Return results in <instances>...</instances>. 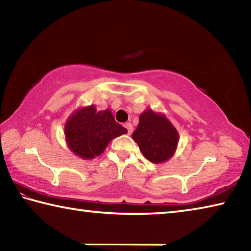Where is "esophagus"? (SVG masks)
I'll list each match as a JSON object with an SVG mask.
<instances>
[{"label":"esophagus","instance_id":"34e87169","mask_svg":"<svg viewBox=\"0 0 251 251\" xmlns=\"http://www.w3.org/2000/svg\"><path fill=\"white\" fill-rule=\"evenodd\" d=\"M124 126H125V128L127 129V134L130 135L131 133H133V125H131L130 123H126Z\"/></svg>","mask_w":251,"mask_h":251}]
</instances>
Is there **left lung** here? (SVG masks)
I'll return each mask as SVG.
<instances>
[{"label": "left lung", "instance_id": "left-lung-1", "mask_svg": "<svg viewBox=\"0 0 251 251\" xmlns=\"http://www.w3.org/2000/svg\"><path fill=\"white\" fill-rule=\"evenodd\" d=\"M143 155L151 163H163L171 158L178 143V133L163 115L147 109L139 116V124L133 133Z\"/></svg>", "mask_w": 251, "mask_h": 251}]
</instances>
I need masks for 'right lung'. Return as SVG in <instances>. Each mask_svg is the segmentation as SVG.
Segmentation results:
<instances>
[{
    "mask_svg": "<svg viewBox=\"0 0 251 251\" xmlns=\"http://www.w3.org/2000/svg\"><path fill=\"white\" fill-rule=\"evenodd\" d=\"M126 133L127 129L118 124L108 109L96 112L94 106L80 108L65 125L70 148L85 159L100 155L113 138Z\"/></svg>",
    "mask_w": 251,
    "mask_h": 251,
    "instance_id": "1",
    "label": "right lung"
}]
</instances>
